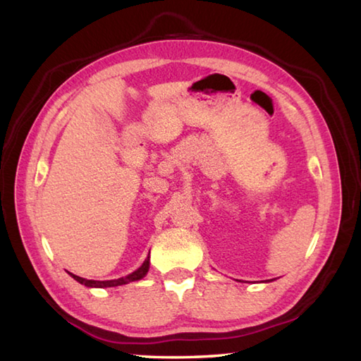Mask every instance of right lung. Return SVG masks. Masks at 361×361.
<instances>
[{
    "label": "right lung",
    "instance_id": "1",
    "mask_svg": "<svg viewBox=\"0 0 361 361\" xmlns=\"http://www.w3.org/2000/svg\"><path fill=\"white\" fill-rule=\"evenodd\" d=\"M149 271V256L147 259L144 260V264L137 268L136 271L127 274L126 278H119V279H113V281H91V279H85V278H80V276H75L73 273H70L73 278L83 283V286L87 287H99V288H106V287H118V286H124V283H128V282H133V281H140L142 279L145 274H147Z\"/></svg>",
    "mask_w": 361,
    "mask_h": 361
}]
</instances>
